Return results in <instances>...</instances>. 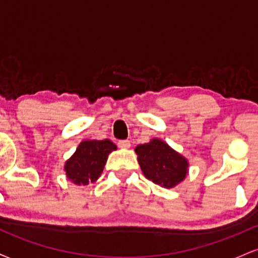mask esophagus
Masks as SVG:
<instances>
[{"label":"esophagus","mask_w":258,"mask_h":258,"mask_svg":"<svg viewBox=\"0 0 258 258\" xmlns=\"http://www.w3.org/2000/svg\"><path fill=\"white\" fill-rule=\"evenodd\" d=\"M117 146L122 148V149H128V148L131 147V142H130L128 139H122V141L117 142Z\"/></svg>","instance_id":"obj_1"}]
</instances>
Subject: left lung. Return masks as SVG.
<instances>
[{"label":"left lung","instance_id":"obj_1","mask_svg":"<svg viewBox=\"0 0 258 258\" xmlns=\"http://www.w3.org/2000/svg\"><path fill=\"white\" fill-rule=\"evenodd\" d=\"M135 152L144 176L164 188H173L188 173V160L161 139L139 144Z\"/></svg>","mask_w":258,"mask_h":258}]
</instances>
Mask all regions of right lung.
<instances>
[{"mask_svg": "<svg viewBox=\"0 0 258 258\" xmlns=\"http://www.w3.org/2000/svg\"><path fill=\"white\" fill-rule=\"evenodd\" d=\"M112 150H116V146L109 139L81 142L74 155L65 162L67 177L78 185L96 182Z\"/></svg>", "mask_w": 258, "mask_h": 258, "instance_id": "obj_1", "label": "right lung"}]
</instances>
